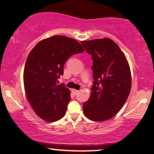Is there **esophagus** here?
<instances>
[{"mask_svg":"<svg viewBox=\"0 0 154 154\" xmlns=\"http://www.w3.org/2000/svg\"><path fill=\"white\" fill-rule=\"evenodd\" d=\"M72 92L74 93V94H77V93L79 92V91H78V90H76V89H72Z\"/></svg>","mask_w":154,"mask_h":154,"instance_id":"obj_1","label":"esophagus"}]
</instances>
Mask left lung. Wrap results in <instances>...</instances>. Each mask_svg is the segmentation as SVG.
Wrapping results in <instances>:
<instances>
[{"label":"left lung","mask_w":154,"mask_h":154,"mask_svg":"<svg viewBox=\"0 0 154 154\" xmlns=\"http://www.w3.org/2000/svg\"><path fill=\"white\" fill-rule=\"evenodd\" d=\"M92 57L93 86L89 99L83 105L90 120L104 122L116 116L131 89V72L125 54L108 38L81 42Z\"/></svg>","instance_id":"1"}]
</instances>
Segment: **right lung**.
Returning a JSON list of instances; mask_svg holds the SVG:
<instances>
[{
	"mask_svg": "<svg viewBox=\"0 0 154 154\" xmlns=\"http://www.w3.org/2000/svg\"><path fill=\"white\" fill-rule=\"evenodd\" d=\"M83 51L74 38L54 35L40 41L29 54L24 70V90L35 114L45 122H54L66 115L70 90L57 80L68 57Z\"/></svg>",
	"mask_w": 154,
	"mask_h": 154,
	"instance_id": "obj_1",
	"label": "right lung"
}]
</instances>
